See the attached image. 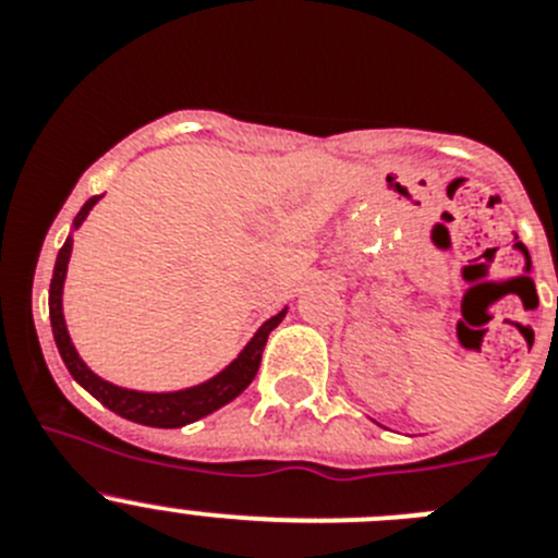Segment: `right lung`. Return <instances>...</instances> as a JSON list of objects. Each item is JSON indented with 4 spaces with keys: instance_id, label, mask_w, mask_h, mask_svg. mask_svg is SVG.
Here are the masks:
<instances>
[{
    "instance_id": "add662e5",
    "label": "right lung",
    "mask_w": 558,
    "mask_h": 558,
    "mask_svg": "<svg viewBox=\"0 0 558 558\" xmlns=\"http://www.w3.org/2000/svg\"><path fill=\"white\" fill-rule=\"evenodd\" d=\"M102 195H95L83 204V209L77 211L75 229L86 220V215L92 211V206L100 201ZM69 254H72V236H66L63 248L58 251L56 270H52V282H49V322H52V335H56V347L61 352L63 363H66L69 374L86 388L95 399H100L108 411H113L117 416L128 418V422H136V425L147 427H184L190 422H198V418L209 416L211 411L223 408L226 402H231L234 397L245 391L251 386V379L259 372V363H263V349L268 343V335L279 327V322L284 318L288 310L276 313L274 318L256 329L254 338L248 340V347L236 354V360H231L229 366L220 374H215L211 379L201 383V386L184 388V391H170V393H145V391H131V388L111 386L106 379L97 377L92 368L86 366L77 354V349L72 347V338L66 332V322H63V279H66V265Z\"/></svg>"
}]
</instances>
